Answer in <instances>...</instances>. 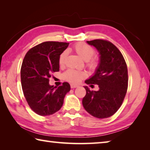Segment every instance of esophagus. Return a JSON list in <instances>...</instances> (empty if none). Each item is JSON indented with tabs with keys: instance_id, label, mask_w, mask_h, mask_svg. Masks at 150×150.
I'll list each match as a JSON object with an SVG mask.
<instances>
[{
	"instance_id": "34e87169",
	"label": "esophagus",
	"mask_w": 150,
	"mask_h": 150,
	"mask_svg": "<svg viewBox=\"0 0 150 150\" xmlns=\"http://www.w3.org/2000/svg\"><path fill=\"white\" fill-rule=\"evenodd\" d=\"M78 87L77 85H73V84H71V88H76V87Z\"/></svg>"
}]
</instances>
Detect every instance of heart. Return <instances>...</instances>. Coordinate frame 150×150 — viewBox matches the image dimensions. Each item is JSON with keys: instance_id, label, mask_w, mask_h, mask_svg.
<instances>
[{"instance_id": "heart-1", "label": "heart", "mask_w": 150, "mask_h": 150, "mask_svg": "<svg viewBox=\"0 0 150 150\" xmlns=\"http://www.w3.org/2000/svg\"><path fill=\"white\" fill-rule=\"evenodd\" d=\"M73 50L81 59L87 61V65L91 69H95L98 67L99 61L96 57H93L95 54L93 48L85 43H77L73 47ZM67 57V52L64 51L59 55V65L63 66ZM87 77V73L85 71H79L73 69H68L62 75L63 79L72 84H78L80 81Z\"/></svg>"}]
</instances>
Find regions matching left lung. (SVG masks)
Instances as JSON below:
<instances>
[{
  "label": "left lung",
  "mask_w": 150,
  "mask_h": 150,
  "mask_svg": "<svg viewBox=\"0 0 150 150\" xmlns=\"http://www.w3.org/2000/svg\"><path fill=\"white\" fill-rule=\"evenodd\" d=\"M99 52L100 63L95 74L85 81L88 85H98V91L85 87L83 107L94 117L112 116L122 105L128 89V75L125 59L117 47L108 40L87 41Z\"/></svg>",
  "instance_id": "obj_1"
}]
</instances>
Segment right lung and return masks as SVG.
Returning a JSON list of instances; mask_svg holds the SVG:
<instances>
[{"label":"right lung","mask_w":150,"mask_h":150,"mask_svg":"<svg viewBox=\"0 0 150 150\" xmlns=\"http://www.w3.org/2000/svg\"><path fill=\"white\" fill-rule=\"evenodd\" d=\"M69 44L45 42L31 48L25 55L20 70L22 87L29 106L37 115L49 116L60 110L71 89L67 82L58 87L49 84L52 73L59 70V55Z\"/></svg>","instance_id":"add662e5"}]
</instances>
